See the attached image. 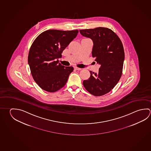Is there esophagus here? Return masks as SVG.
<instances>
[{
	"mask_svg": "<svg viewBox=\"0 0 151 151\" xmlns=\"http://www.w3.org/2000/svg\"><path fill=\"white\" fill-rule=\"evenodd\" d=\"M74 69L75 70H81V68H78V67H75Z\"/></svg>",
	"mask_w": 151,
	"mask_h": 151,
	"instance_id": "34e87169",
	"label": "esophagus"
}]
</instances>
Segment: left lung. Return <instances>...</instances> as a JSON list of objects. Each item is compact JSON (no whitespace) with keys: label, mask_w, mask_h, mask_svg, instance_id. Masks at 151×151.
<instances>
[{"label":"left lung","mask_w":151,"mask_h":151,"mask_svg":"<svg viewBox=\"0 0 151 151\" xmlns=\"http://www.w3.org/2000/svg\"><path fill=\"white\" fill-rule=\"evenodd\" d=\"M85 37L92 40L93 57L100 65L98 73L90 71V78L83 84L85 89L94 96L109 92L122 76L124 59L122 41L111 29L106 27L79 30Z\"/></svg>","instance_id":"8db88e82"}]
</instances>
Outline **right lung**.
<instances>
[{"label":"right lung","instance_id":"add662e5","mask_svg":"<svg viewBox=\"0 0 151 151\" xmlns=\"http://www.w3.org/2000/svg\"><path fill=\"white\" fill-rule=\"evenodd\" d=\"M78 33V30L49 29L41 33L32 43L28 64L35 82L43 90L55 92L66 84L74 68L61 65L58 59Z\"/></svg>","mask_w":151,"mask_h":151}]
</instances>
